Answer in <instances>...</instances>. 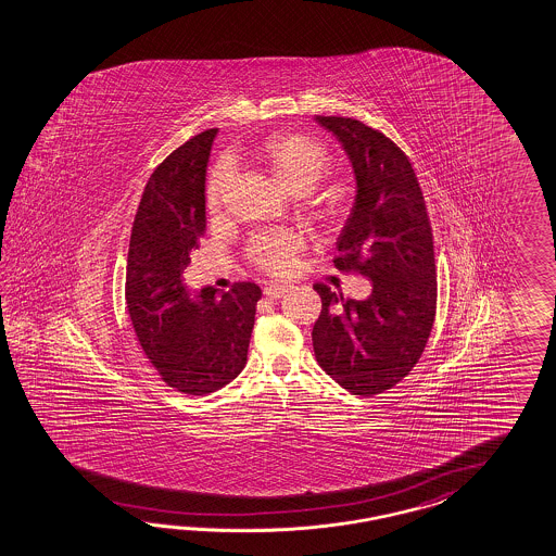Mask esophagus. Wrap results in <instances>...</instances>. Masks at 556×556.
Segmentation results:
<instances>
[{
  "label": "esophagus",
  "mask_w": 556,
  "mask_h": 556,
  "mask_svg": "<svg viewBox=\"0 0 556 556\" xmlns=\"http://www.w3.org/2000/svg\"><path fill=\"white\" fill-rule=\"evenodd\" d=\"M263 293H265L269 300H279L281 295H286L287 286H283V283H269V286L263 289Z\"/></svg>",
  "instance_id": "1"
}]
</instances>
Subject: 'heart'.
I'll return each instance as SVG.
<instances>
[{
    "instance_id": "obj_1",
    "label": "heart",
    "mask_w": 556,
    "mask_h": 556,
    "mask_svg": "<svg viewBox=\"0 0 556 556\" xmlns=\"http://www.w3.org/2000/svg\"><path fill=\"white\" fill-rule=\"evenodd\" d=\"M255 164L269 174L270 180L289 194H307L330 169V155L317 141L298 134L270 136L253 153ZM230 181V165H216L206 186V204L211 214L223 208V198ZM301 249V239L293 232L258 235L249 255L258 267L267 270L286 269L291 256Z\"/></svg>"
}]
</instances>
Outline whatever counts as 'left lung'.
I'll return each mask as SVG.
<instances>
[{"label":"left lung","instance_id":"obj_1","mask_svg":"<svg viewBox=\"0 0 556 556\" xmlns=\"http://www.w3.org/2000/svg\"><path fill=\"white\" fill-rule=\"evenodd\" d=\"M316 121L342 143L356 180L333 265L368 277L372 293L344 300L328 286H314L321 298L314 352L342 389L372 396L401 382L429 340L437 309L433 235L405 151L362 121Z\"/></svg>","mask_w":556,"mask_h":556}]
</instances>
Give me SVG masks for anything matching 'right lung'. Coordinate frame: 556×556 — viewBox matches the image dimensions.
I'll use <instances>...</instances> for the list:
<instances>
[{"label": "right lung", "mask_w": 556, "mask_h": 556, "mask_svg": "<svg viewBox=\"0 0 556 556\" xmlns=\"http://www.w3.org/2000/svg\"><path fill=\"white\" fill-rule=\"evenodd\" d=\"M216 134H198L153 169L127 256L125 300L137 340L165 384L192 396L240 375L261 300V287L247 281L195 295L181 283L206 230V167Z\"/></svg>", "instance_id": "1"}]
</instances>
